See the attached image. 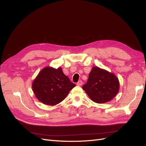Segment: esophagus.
I'll list each match as a JSON object with an SVG mask.
<instances>
[{
  "label": "esophagus",
  "instance_id": "34e87169",
  "mask_svg": "<svg viewBox=\"0 0 146 146\" xmlns=\"http://www.w3.org/2000/svg\"><path fill=\"white\" fill-rule=\"evenodd\" d=\"M82 84H83V82H82V80H79V81L77 83V85L78 86H82Z\"/></svg>",
  "mask_w": 146,
  "mask_h": 146
}]
</instances>
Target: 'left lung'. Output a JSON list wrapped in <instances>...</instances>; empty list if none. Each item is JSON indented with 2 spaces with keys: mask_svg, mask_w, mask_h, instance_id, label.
Returning <instances> with one entry per match:
<instances>
[{
  "mask_svg": "<svg viewBox=\"0 0 146 146\" xmlns=\"http://www.w3.org/2000/svg\"><path fill=\"white\" fill-rule=\"evenodd\" d=\"M82 88L92 101L104 104L111 100L118 93L119 81L114 74L94 66Z\"/></svg>",
  "mask_w": 146,
  "mask_h": 146,
  "instance_id": "1",
  "label": "left lung"
}]
</instances>
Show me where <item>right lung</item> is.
<instances>
[{
    "mask_svg": "<svg viewBox=\"0 0 146 146\" xmlns=\"http://www.w3.org/2000/svg\"><path fill=\"white\" fill-rule=\"evenodd\" d=\"M75 86L64 74L62 68L50 66L42 69L32 83V90L37 99L50 106L62 102Z\"/></svg>",
    "mask_w": 146,
    "mask_h": 146,
    "instance_id": "add662e5",
    "label": "right lung"
}]
</instances>
